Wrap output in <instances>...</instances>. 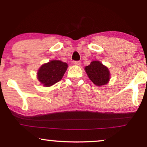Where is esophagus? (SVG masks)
<instances>
[{"instance_id":"1","label":"esophagus","mask_w":147,"mask_h":147,"mask_svg":"<svg viewBox=\"0 0 147 147\" xmlns=\"http://www.w3.org/2000/svg\"><path fill=\"white\" fill-rule=\"evenodd\" d=\"M74 64L76 65H81V61H74Z\"/></svg>"}]
</instances>
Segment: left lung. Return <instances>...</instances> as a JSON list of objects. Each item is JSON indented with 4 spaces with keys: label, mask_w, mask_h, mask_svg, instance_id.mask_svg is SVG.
<instances>
[{
    "label": "left lung",
    "mask_w": 147,
    "mask_h": 147,
    "mask_svg": "<svg viewBox=\"0 0 147 147\" xmlns=\"http://www.w3.org/2000/svg\"><path fill=\"white\" fill-rule=\"evenodd\" d=\"M85 70L90 80L96 86L105 85L109 81V70L100 61H92L85 67Z\"/></svg>",
    "instance_id": "1"
}]
</instances>
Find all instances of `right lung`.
Returning a JSON list of instances; mask_svg holds the SVG:
<instances>
[{"label": "right lung", "mask_w": 147, "mask_h": 147, "mask_svg": "<svg viewBox=\"0 0 147 147\" xmlns=\"http://www.w3.org/2000/svg\"><path fill=\"white\" fill-rule=\"evenodd\" d=\"M67 68V64L59 60H53L43 64L38 70L39 81L46 87L57 83L63 78Z\"/></svg>", "instance_id": "obj_1"}]
</instances>
